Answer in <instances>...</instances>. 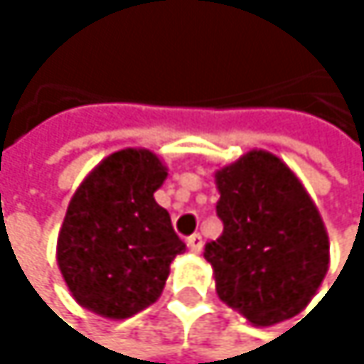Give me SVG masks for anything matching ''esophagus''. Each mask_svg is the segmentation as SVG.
<instances>
[{
    "instance_id": "34e87169",
    "label": "esophagus",
    "mask_w": 364,
    "mask_h": 364,
    "mask_svg": "<svg viewBox=\"0 0 364 364\" xmlns=\"http://www.w3.org/2000/svg\"><path fill=\"white\" fill-rule=\"evenodd\" d=\"M188 247H190V251L198 253V251L203 249V235H200V233H192V235L188 237Z\"/></svg>"
}]
</instances>
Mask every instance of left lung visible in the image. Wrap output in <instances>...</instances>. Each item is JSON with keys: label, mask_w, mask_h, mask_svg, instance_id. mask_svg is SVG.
<instances>
[{"label": "left lung", "mask_w": 364, "mask_h": 364, "mask_svg": "<svg viewBox=\"0 0 364 364\" xmlns=\"http://www.w3.org/2000/svg\"><path fill=\"white\" fill-rule=\"evenodd\" d=\"M223 233L205 245L216 292L253 326L299 314L328 273L330 242L299 178L275 155L251 150L216 172Z\"/></svg>", "instance_id": "1"}]
</instances>
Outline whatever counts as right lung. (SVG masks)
<instances>
[{
    "label": "right lung",
    "mask_w": 364,
    "mask_h": 364,
    "mask_svg": "<svg viewBox=\"0 0 364 364\" xmlns=\"http://www.w3.org/2000/svg\"><path fill=\"white\" fill-rule=\"evenodd\" d=\"M166 174L150 150L127 148L107 157L69 200L56 257L80 306L127 318L161 295L170 262L186 251L152 196Z\"/></svg>",
    "instance_id": "obj_1"
}]
</instances>
